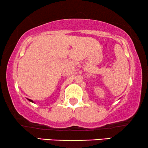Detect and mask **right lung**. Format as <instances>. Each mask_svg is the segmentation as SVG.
I'll return each mask as SVG.
<instances>
[{
  "instance_id": "add662e5",
  "label": "right lung",
  "mask_w": 148,
  "mask_h": 148,
  "mask_svg": "<svg viewBox=\"0 0 148 148\" xmlns=\"http://www.w3.org/2000/svg\"><path fill=\"white\" fill-rule=\"evenodd\" d=\"M28 100H29V101H30V102H33V101H32V100H30V99H28Z\"/></svg>"
}]
</instances>
